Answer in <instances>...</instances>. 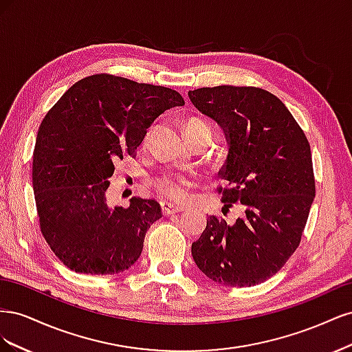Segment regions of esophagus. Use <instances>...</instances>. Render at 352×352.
<instances>
[{
    "label": "esophagus",
    "mask_w": 352,
    "mask_h": 352,
    "mask_svg": "<svg viewBox=\"0 0 352 352\" xmlns=\"http://www.w3.org/2000/svg\"><path fill=\"white\" fill-rule=\"evenodd\" d=\"M162 212L166 214H175V212H182L185 211V207L182 206H175V204H170V202H162Z\"/></svg>",
    "instance_id": "obj_1"
}]
</instances>
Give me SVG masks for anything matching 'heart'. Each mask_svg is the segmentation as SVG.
<instances>
[{
    "instance_id": "1",
    "label": "heart",
    "mask_w": 352,
    "mask_h": 352,
    "mask_svg": "<svg viewBox=\"0 0 352 352\" xmlns=\"http://www.w3.org/2000/svg\"><path fill=\"white\" fill-rule=\"evenodd\" d=\"M199 131H210L208 123L198 117H190L185 123V135ZM154 188L157 192L175 202H182L189 197V189L195 185L194 179L186 175H163L154 179Z\"/></svg>"
}]
</instances>
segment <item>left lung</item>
<instances>
[{
  "label": "left lung",
  "mask_w": 352,
  "mask_h": 352,
  "mask_svg": "<svg viewBox=\"0 0 352 352\" xmlns=\"http://www.w3.org/2000/svg\"><path fill=\"white\" fill-rule=\"evenodd\" d=\"M195 107L225 132L229 153L219 172L226 208L241 204L233 225L216 216L192 243L207 278L225 286H254L278 273L301 242L316 195L310 144L269 91L230 87L189 91Z\"/></svg>",
  "instance_id": "8db88e82"
}]
</instances>
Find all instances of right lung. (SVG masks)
<instances>
[{
	"mask_svg": "<svg viewBox=\"0 0 352 352\" xmlns=\"http://www.w3.org/2000/svg\"><path fill=\"white\" fill-rule=\"evenodd\" d=\"M179 92L101 73L69 88L42 120L32 162L41 232L76 273L116 274L140 258L162 217L154 199L107 204L114 163L135 155L160 114L184 105Z\"/></svg>",
	"mask_w": 352,
	"mask_h": 352,
	"instance_id": "add662e5",
	"label": "right lung"
}]
</instances>
